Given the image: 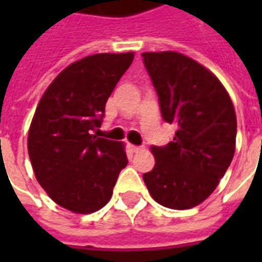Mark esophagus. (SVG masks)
I'll return each instance as SVG.
<instances>
[{"mask_svg":"<svg viewBox=\"0 0 262 262\" xmlns=\"http://www.w3.org/2000/svg\"><path fill=\"white\" fill-rule=\"evenodd\" d=\"M129 148H130L132 153H139V151H142V147H139V146H133V144H129Z\"/></svg>","mask_w":262,"mask_h":262,"instance_id":"34e87169","label":"esophagus"}]
</instances>
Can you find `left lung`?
Listing matches in <instances>:
<instances>
[{
	"instance_id": "obj_1",
	"label": "left lung",
	"mask_w": 262,
	"mask_h": 262,
	"mask_svg": "<svg viewBox=\"0 0 262 262\" xmlns=\"http://www.w3.org/2000/svg\"><path fill=\"white\" fill-rule=\"evenodd\" d=\"M142 56L161 116L177 126L172 142L151 146L156 164L143 180L160 205L193 208L213 192L233 160V103L222 82L195 60L176 52Z\"/></svg>"
}]
</instances>
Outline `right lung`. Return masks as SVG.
<instances>
[{"label":"right lung","mask_w":262,"mask_h":262,"mask_svg":"<svg viewBox=\"0 0 262 262\" xmlns=\"http://www.w3.org/2000/svg\"><path fill=\"white\" fill-rule=\"evenodd\" d=\"M133 53H99L70 64L43 94L28 135L37 182L54 202L74 213H92L112 196L127 165L123 144L94 132Z\"/></svg>","instance_id":"obj_1"}]
</instances>
